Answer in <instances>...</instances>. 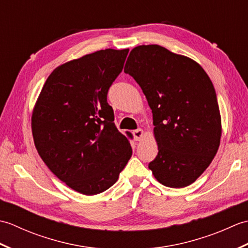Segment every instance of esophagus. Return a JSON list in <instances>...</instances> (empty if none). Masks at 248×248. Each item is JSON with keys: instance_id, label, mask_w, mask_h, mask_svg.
I'll use <instances>...</instances> for the list:
<instances>
[{"instance_id": "1", "label": "esophagus", "mask_w": 248, "mask_h": 248, "mask_svg": "<svg viewBox=\"0 0 248 248\" xmlns=\"http://www.w3.org/2000/svg\"><path fill=\"white\" fill-rule=\"evenodd\" d=\"M143 135H144V131L141 129H138V130L133 131V136H134L135 140H140L141 138H143Z\"/></svg>"}]
</instances>
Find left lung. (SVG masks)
I'll use <instances>...</instances> for the list:
<instances>
[{
    "label": "left lung",
    "instance_id": "1",
    "mask_svg": "<svg viewBox=\"0 0 248 248\" xmlns=\"http://www.w3.org/2000/svg\"><path fill=\"white\" fill-rule=\"evenodd\" d=\"M129 73L152 109L159 152L148 167L163 186L192 184L219 147L222 121L213 84L202 67L157 45L130 52Z\"/></svg>",
    "mask_w": 248,
    "mask_h": 248
}]
</instances>
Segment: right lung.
<instances>
[{"label":"right lung","mask_w":248,"mask_h":248,"mask_svg":"<svg viewBox=\"0 0 248 248\" xmlns=\"http://www.w3.org/2000/svg\"><path fill=\"white\" fill-rule=\"evenodd\" d=\"M128 52L100 50L59 66L46 78L31 115L34 143L46 165L88 196L112 186L132 155L107 100Z\"/></svg>","instance_id":"right-lung-1"}]
</instances>
